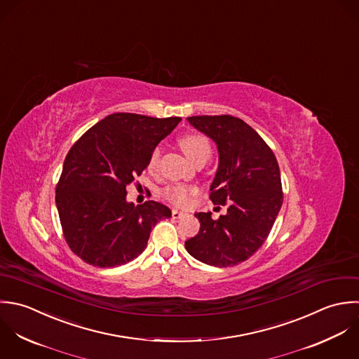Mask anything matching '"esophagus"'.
Segmentation results:
<instances>
[{
	"label": "esophagus",
	"mask_w": 359,
	"mask_h": 359,
	"mask_svg": "<svg viewBox=\"0 0 359 359\" xmlns=\"http://www.w3.org/2000/svg\"><path fill=\"white\" fill-rule=\"evenodd\" d=\"M171 215H172V219H182L184 216H187V213H184V212H180V210H177V209H172Z\"/></svg>",
	"instance_id": "esophagus-1"
}]
</instances>
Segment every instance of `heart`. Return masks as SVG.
Here are the masks:
<instances>
[{
    "label": "heart",
    "instance_id": "b5f03b06",
    "mask_svg": "<svg viewBox=\"0 0 359 359\" xmlns=\"http://www.w3.org/2000/svg\"><path fill=\"white\" fill-rule=\"evenodd\" d=\"M178 143L181 146V149L184 150V153L194 163H196L201 158L208 160L210 153H212V147H210L209 140L203 135H199V133L184 135L182 137H180ZM158 160H160V150L154 149L153 153L150 154V158H149V170H154L158 164ZM196 191L198 189L194 188V187H185V185L174 184V185L167 187L164 189L163 195L168 202H171L174 205H185V203H188L189 198L196 194Z\"/></svg>",
    "mask_w": 359,
    "mask_h": 359
}]
</instances>
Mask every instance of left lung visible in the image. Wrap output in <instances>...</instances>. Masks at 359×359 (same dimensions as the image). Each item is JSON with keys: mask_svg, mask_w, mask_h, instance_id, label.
Returning a JSON list of instances; mask_svg holds the SVG:
<instances>
[{"mask_svg": "<svg viewBox=\"0 0 359 359\" xmlns=\"http://www.w3.org/2000/svg\"><path fill=\"white\" fill-rule=\"evenodd\" d=\"M188 122L209 136L219 150V167L210 185L216 205L229 203L219 220L195 213L201 230L185 241L195 259L216 267L236 266L250 257L267 238L283 205L274 153L246 122L233 116H196Z\"/></svg>", "mask_w": 359, "mask_h": 359, "instance_id": "left-lung-1", "label": "left lung"}]
</instances>
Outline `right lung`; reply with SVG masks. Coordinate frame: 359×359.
<instances>
[{
    "instance_id": "obj_1",
    "label": "right lung",
    "mask_w": 359,
    "mask_h": 359,
    "mask_svg": "<svg viewBox=\"0 0 359 359\" xmlns=\"http://www.w3.org/2000/svg\"><path fill=\"white\" fill-rule=\"evenodd\" d=\"M180 121L116 113L71 147L55 203L65 241L82 260L97 267L125 264L144 250L151 229L171 217V210L158 202H128L126 187Z\"/></svg>"
}]
</instances>
